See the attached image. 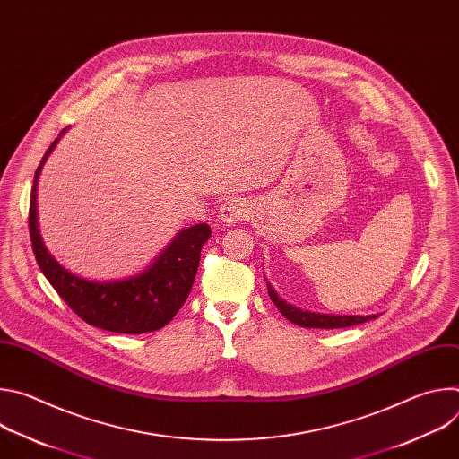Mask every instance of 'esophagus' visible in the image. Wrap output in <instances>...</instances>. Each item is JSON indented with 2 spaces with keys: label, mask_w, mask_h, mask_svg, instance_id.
Wrapping results in <instances>:
<instances>
[{
  "label": "esophagus",
  "mask_w": 459,
  "mask_h": 459,
  "mask_svg": "<svg viewBox=\"0 0 459 459\" xmlns=\"http://www.w3.org/2000/svg\"><path fill=\"white\" fill-rule=\"evenodd\" d=\"M247 216H248V207L243 200H238V198H232V200L225 202L220 209V220L227 225H234V223L241 221Z\"/></svg>",
  "instance_id": "esophagus-1"
}]
</instances>
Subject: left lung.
I'll use <instances>...</instances> for the list:
<instances>
[{"mask_svg":"<svg viewBox=\"0 0 459 459\" xmlns=\"http://www.w3.org/2000/svg\"><path fill=\"white\" fill-rule=\"evenodd\" d=\"M269 289V296L273 299V303L278 307V310L292 323L299 325V326H307V329H343V326H352V325H359L365 323L368 319H376L377 316H331V314H316V312H308V310H301L298 307L289 305L287 301H283L276 290L273 289L271 283H267Z\"/></svg>","mask_w":459,"mask_h":459,"instance_id":"1","label":"left lung"}]
</instances>
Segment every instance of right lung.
<instances>
[{
	"mask_svg": "<svg viewBox=\"0 0 459 459\" xmlns=\"http://www.w3.org/2000/svg\"><path fill=\"white\" fill-rule=\"evenodd\" d=\"M67 128H63L59 136ZM57 140L59 138L52 142L36 169L29 205L30 241L41 273L74 314L98 329L119 334H145L163 329L190 294L200 267L202 248L211 238V227L200 223L183 229L140 276L100 283L71 274L47 252L36 220L38 176Z\"/></svg>",
	"mask_w": 459,
	"mask_h": 459,
	"instance_id": "add662e5",
	"label": "right lung"
}]
</instances>
